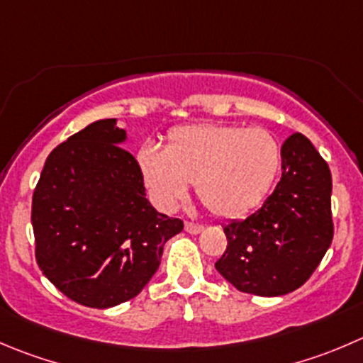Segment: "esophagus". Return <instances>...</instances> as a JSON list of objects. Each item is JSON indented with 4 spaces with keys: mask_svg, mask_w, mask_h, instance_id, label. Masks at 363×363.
<instances>
[{
    "mask_svg": "<svg viewBox=\"0 0 363 363\" xmlns=\"http://www.w3.org/2000/svg\"><path fill=\"white\" fill-rule=\"evenodd\" d=\"M186 232H189V234H199V232H202V225L200 223H193V221H186L184 225Z\"/></svg>",
    "mask_w": 363,
    "mask_h": 363,
    "instance_id": "obj_1",
    "label": "esophagus"
}]
</instances>
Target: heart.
I'll return each instance as SVG.
<instances>
[{"label": "heart", "mask_w": 363, "mask_h": 363, "mask_svg": "<svg viewBox=\"0 0 363 363\" xmlns=\"http://www.w3.org/2000/svg\"><path fill=\"white\" fill-rule=\"evenodd\" d=\"M154 202L174 209L189 182L218 218L248 213L269 193L282 168V147L262 128L188 124L174 128L164 149L143 145L136 156Z\"/></svg>", "instance_id": "heart-1"}]
</instances>
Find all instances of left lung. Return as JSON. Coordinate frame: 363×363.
I'll use <instances>...</instances> for the list:
<instances>
[{
  "label": "left lung",
  "mask_w": 363,
  "mask_h": 363,
  "mask_svg": "<svg viewBox=\"0 0 363 363\" xmlns=\"http://www.w3.org/2000/svg\"><path fill=\"white\" fill-rule=\"evenodd\" d=\"M227 250L214 267L238 291L282 296L303 286L333 239L332 174L311 140L282 145V179L260 209L223 225Z\"/></svg>",
  "instance_id": "left-lung-1"
}]
</instances>
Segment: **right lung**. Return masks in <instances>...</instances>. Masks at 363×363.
<instances>
[{
	"label": "right lung",
	"instance_id": "right-lung-1",
	"mask_svg": "<svg viewBox=\"0 0 363 363\" xmlns=\"http://www.w3.org/2000/svg\"><path fill=\"white\" fill-rule=\"evenodd\" d=\"M124 140L115 118L81 129L49 154L31 200L38 267L84 307H115L142 293L164 242L184 228L145 199Z\"/></svg>",
	"mask_w": 363,
	"mask_h": 363
}]
</instances>
